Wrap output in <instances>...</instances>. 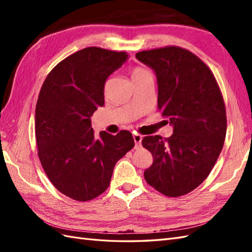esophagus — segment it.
<instances>
[{
	"label": "esophagus",
	"mask_w": 252,
	"mask_h": 252,
	"mask_svg": "<svg viewBox=\"0 0 252 252\" xmlns=\"http://www.w3.org/2000/svg\"><path fill=\"white\" fill-rule=\"evenodd\" d=\"M142 135L140 134H133V141L135 143V146H140L141 142H142Z\"/></svg>",
	"instance_id": "1"
}]
</instances>
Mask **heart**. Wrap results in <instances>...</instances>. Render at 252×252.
<instances>
[{
  "label": "heart",
  "instance_id": "heart-1",
  "mask_svg": "<svg viewBox=\"0 0 252 252\" xmlns=\"http://www.w3.org/2000/svg\"><path fill=\"white\" fill-rule=\"evenodd\" d=\"M145 71H146V70L143 69V68L136 67V68H134V69L132 70V77H135V75L141 74V73H143V72H145Z\"/></svg>",
  "mask_w": 252,
  "mask_h": 252
}]
</instances>
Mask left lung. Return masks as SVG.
Instances as JSON below:
<instances>
[{"label":"left lung","instance_id":"1","mask_svg":"<svg viewBox=\"0 0 252 252\" xmlns=\"http://www.w3.org/2000/svg\"><path fill=\"white\" fill-rule=\"evenodd\" d=\"M135 58L157 75L158 108L173 134L145 136L154 163L144 171L150 186L167 196L192 191L208 177L222 151L226 109L215 75L192 52L168 46Z\"/></svg>","mask_w":252,"mask_h":252}]
</instances>
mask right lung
Instances as JSON below:
<instances>
[{"mask_svg":"<svg viewBox=\"0 0 252 252\" xmlns=\"http://www.w3.org/2000/svg\"><path fill=\"white\" fill-rule=\"evenodd\" d=\"M127 59L126 52L84 48L60 62L43 83L35 106L37 155L53 186L72 200L103 193L117 162L134 146L127 130L96 138L90 120L104 106L106 80Z\"/></svg>","mask_w":252,"mask_h":252,"instance_id":"1","label":"right lung"}]
</instances>
